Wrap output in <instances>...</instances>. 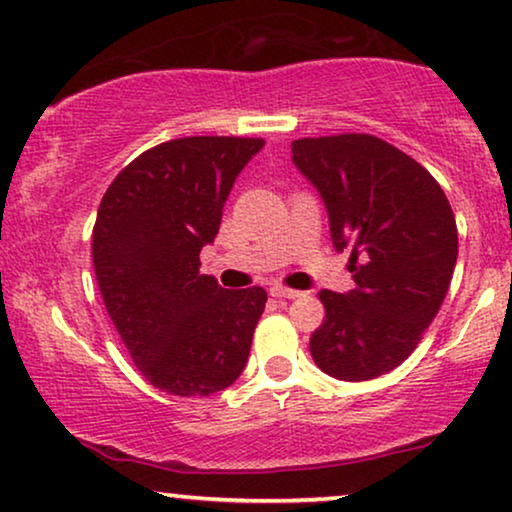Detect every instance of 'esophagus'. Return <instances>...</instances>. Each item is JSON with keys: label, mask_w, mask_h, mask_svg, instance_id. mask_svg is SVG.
<instances>
[{"label": "esophagus", "mask_w": 512, "mask_h": 512, "mask_svg": "<svg viewBox=\"0 0 512 512\" xmlns=\"http://www.w3.org/2000/svg\"><path fill=\"white\" fill-rule=\"evenodd\" d=\"M270 296H275V298H298V296H301V291L280 287V284H277V287L270 289Z\"/></svg>", "instance_id": "1"}]
</instances>
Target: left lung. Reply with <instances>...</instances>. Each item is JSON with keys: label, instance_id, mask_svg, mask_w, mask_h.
<instances>
[{"label": "left lung", "instance_id": "obj_1", "mask_svg": "<svg viewBox=\"0 0 512 512\" xmlns=\"http://www.w3.org/2000/svg\"><path fill=\"white\" fill-rule=\"evenodd\" d=\"M291 159L320 192L355 280L348 294L320 291L327 315L310 355L338 381L388 374L414 353L449 291L459 256L449 199L416 159L369 134L298 138Z\"/></svg>", "mask_w": 512, "mask_h": 512}]
</instances>
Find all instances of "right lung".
Segmentation results:
<instances>
[{
  "label": "right lung",
  "mask_w": 512,
  "mask_h": 512,
  "mask_svg": "<svg viewBox=\"0 0 512 512\" xmlns=\"http://www.w3.org/2000/svg\"><path fill=\"white\" fill-rule=\"evenodd\" d=\"M263 138L188 136L119 171L94 225V270L115 329L150 386L207 397L249 360L268 294L223 289L199 272L235 178Z\"/></svg>",
  "instance_id": "right-lung-1"
}]
</instances>
